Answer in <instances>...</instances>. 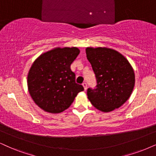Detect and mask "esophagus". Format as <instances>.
<instances>
[{
    "label": "esophagus",
    "instance_id": "obj_1",
    "mask_svg": "<svg viewBox=\"0 0 156 156\" xmlns=\"http://www.w3.org/2000/svg\"><path fill=\"white\" fill-rule=\"evenodd\" d=\"M82 85H83V86L84 90H86V89H87V83H86V82H84V83H83Z\"/></svg>",
    "mask_w": 156,
    "mask_h": 156
}]
</instances>
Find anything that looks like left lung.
Listing matches in <instances>:
<instances>
[{
	"instance_id": "left-lung-1",
	"label": "left lung",
	"mask_w": 156,
	"mask_h": 156,
	"mask_svg": "<svg viewBox=\"0 0 156 156\" xmlns=\"http://www.w3.org/2000/svg\"><path fill=\"white\" fill-rule=\"evenodd\" d=\"M86 57L96 75V88H88V98L96 109L109 112L127 101L135 86L133 67L124 55L107 47H87Z\"/></svg>"
}]
</instances>
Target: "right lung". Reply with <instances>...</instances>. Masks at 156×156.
Here are the masks:
<instances>
[{
	"label": "right lung",
	"mask_w": 156,
	"mask_h": 156,
	"mask_svg": "<svg viewBox=\"0 0 156 156\" xmlns=\"http://www.w3.org/2000/svg\"><path fill=\"white\" fill-rule=\"evenodd\" d=\"M80 53L77 47H56L37 58L27 76L31 98L39 108L58 114L70 107L76 96L84 90L76 83L70 65Z\"/></svg>",
	"instance_id": "right-lung-1"
}]
</instances>
